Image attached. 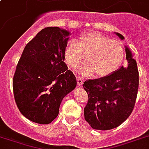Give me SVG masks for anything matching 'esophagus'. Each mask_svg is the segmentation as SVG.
Segmentation results:
<instances>
[{"label":"esophagus","mask_w":149,"mask_h":149,"mask_svg":"<svg viewBox=\"0 0 149 149\" xmlns=\"http://www.w3.org/2000/svg\"><path fill=\"white\" fill-rule=\"evenodd\" d=\"M77 84L79 86H82L83 83H84V79L79 77H77Z\"/></svg>","instance_id":"esophagus-1"}]
</instances>
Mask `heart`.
Masks as SVG:
<instances>
[{"label": "heart", "instance_id": "b5f03b06", "mask_svg": "<svg viewBox=\"0 0 149 149\" xmlns=\"http://www.w3.org/2000/svg\"><path fill=\"white\" fill-rule=\"evenodd\" d=\"M88 62L79 67V73L84 76L96 73L106 77L115 72L124 58V49L119 40H111L99 33H86L81 36V42L71 40L65 48V62L75 67L84 61Z\"/></svg>", "mask_w": 149, "mask_h": 149}]
</instances>
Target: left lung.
<instances>
[{
    "mask_svg": "<svg viewBox=\"0 0 149 149\" xmlns=\"http://www.w3.org/2000/svg\"><path fill=\"white\" fill-rule=\"evenodd\" d=\"M121 40L124 37L114 33ZM127 67L121 66L110 75L88 79L83 84L88 95L84 108L85 120L95 130H107L119 127L131 114L138 95L139 74L137 62L125 45Z\"/></svg>",
    "mask_w": 149,
    "mask_h": 149,
    "instance_id": "obj_1",
    "label": "left lung"
}]
</instances>
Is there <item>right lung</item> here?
I'll return each mask as SVG.
<instances>
[{
  "instance_id": "right-lung-1",
  "label": "right lung",
  "mask_w": 149,
  "mask_h": 149,
  "mask_svg": "<svg viewBox=\"0 0 149 149\" xmlns=\"http://www.w3.org/2000/svg\"><path fill=\"white\" fill-rule=\"evenodd\" d=\"M70 31L47 27L25 47L13 78L16 105L25 117L48 124L58 115L62 99L77 87L65 63Z\"/></svg>"
}]
</instances>
